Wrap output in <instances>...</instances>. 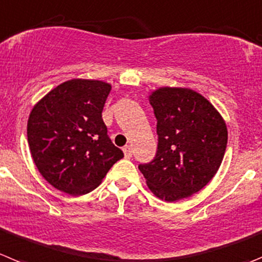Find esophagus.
Segmentation results:
<instances>
[{
    "label": "esophagus",
    "instance_id": "esophagus-1",
    "mask_svg": "<svg viewBox=\"0 0 262 262\" xmlns=\"http://www.w3.org/2000/svg\"><path fill=\"white\" fill-rule=\"evenodd\" d=\"M123 153H124V157L131 158L133 157V148L129 147V145H126V147L123 148Z\"/></svg>",
    "mask_w": 262,
    "mask_h": 262
}]
</instances>
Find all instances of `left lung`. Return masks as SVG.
Listing matches in <instances>:
<instances>
[{"mask_svg": "<svg viewBox=\"0 0 262 262\" xmlns=\"http://www.w3.org/2000/svg\"><path fill=\"white\" fill-rule=\"evenodd\" d=\"M158 145L149 164L139 165L161 200L192 196L212 181L224 160L227 127L204 96L189 88L161 87L149 95Z\"/></svg>", "mask_w": 262, "mask_h": 262, "instance_id": "left-lung-1", "label": "left lung"}]
</instances>
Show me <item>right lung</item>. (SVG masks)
Segmentation results:
<instances>
[{
  "mask_svg": "<svg viewBox=\"0 0 262 262\" xmlns=\"http://www.w3.org/2000/svg\"><path fill=\"white\" fill-rule=\"evenodd\" d=\"M112 85L71 79L31 110L27 138L36 167L48 183L69 195H85L123 157L107 136L102 109Z\"/></svg>",
  "mask_w": 262,
  "mask_h": 262,
  "instance_id": "add662e5",
  "label": "right lung"
}]
</instances>
